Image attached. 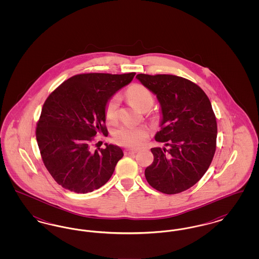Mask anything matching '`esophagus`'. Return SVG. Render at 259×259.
<instances>
[{"mask_svg":"<svg viewBox=\"0 0 259 259\" xmlns=\"http://www.w3.org/2000/svg\"><path fill=\"white\" fill-rule=\"evenodd\" d=\"M137 153V150H131V149H125L124 150V154L125 155H132Z\"/></svg>","mask_w":259,"mask_h":259,"instance_id":"esophagus-1","label":"esophagus"}]
</instances>
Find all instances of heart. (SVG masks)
<instances>
[{"label":"heart","instance_id":"obj_1","mask_svg":"<svg viewBox=\"0 0 259 259\" xmlns=\"http://www.w3.org/2000/svg\"><path fill=\"white\" fill-rule=\"evenodd\" d=\"M127 98L138 110L147 111L153 105V96L148 88L136 83L127 89ZM118 115V97L112 96L105 105V117L109 122H114ZM148 138V131L143 127L121 126L112 132V142L125 148H137Z\"/></svg>","mask_w":259,"mask_h":259}]
</instances>
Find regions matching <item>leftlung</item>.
Masks as SVG:
<instances>
[{
	"mask_svg": "<svg viewBox=\"0 0 259 259\" xmlns=\"http://www.w3.org/2000/svg\"><path fill=\"white\" fill-rule=\"evenodd\" d=\"M160 103L161 130L151 148L153 162L145 171L150 186L177 194L195 185L209 169L217 148L218 124L206 93L196 83L174 74L136 76Z\"/></svg>",
	"mask_w": 259,
	"mask_h": 259,
	"instance_id": "left-lung-1",
	"label": "left lung"
}]
</instances>
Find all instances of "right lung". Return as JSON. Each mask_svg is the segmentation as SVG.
Returning a JSON list of instances; mask_svg holds the SVG:
<instances>
[{
  "label": "right lung",
  "instance_id": "obj_1",
  "mask_svg": "<svg viewBox=\"0 0 259 259\" xmlns=\"http://www.w3.org/2000/svg\"><path fill=\"white\" fill-rule=\"evenodd\" d=\"M135 74H75L46 100L36 127L37 146L46 168L65 189L92 192L111 179L122 149L106 144L92 151L91 146L98 133H108L107 101Z\"/></svg>",
  "mask_w": 259,
  "mask_h": 259
}]
</instances>
